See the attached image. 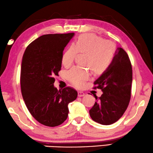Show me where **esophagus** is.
I'll return each mask as SVG.
<instances>
[{"label":"esophagus","mask_w":153,"mask_h":153,"mask_svg":"<svg viewBox=\"0 0 153 153\" xmlns=\"http://www.w3.org/2000/svg\"><path fill=\"white\" fill-rule=\"evenodd\" d=\"M85 96V93L82 91H78V96L79 97H82V96Z\"/></svg>","instance_id":"esophagus-1"}]
</instances>
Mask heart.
I'll use <instances>...</instances> for the list:
<instances>
[{
	"instance_id": "b5f03b06",
	"label": "heart",
	"mask_w": 153,
	"mask_h": 153,
	"mask_svg": "<svg viewBox=\"0 0 153 153\" xmlns=\"http://www.w3.org/2000/svg\"><path fill=\"white\" fill-rule=\"evenodd\" d=\"M77 53H86V65L90 66L94 73L100 74L112 63L116 46L113 42L94 34H82L64 53L62 57L63 65L66 67L71 65ZM67 77L73 85L80 87L89 79V72L87 68L74 66L67 72Z\"/></svg>"
}]
</instances>
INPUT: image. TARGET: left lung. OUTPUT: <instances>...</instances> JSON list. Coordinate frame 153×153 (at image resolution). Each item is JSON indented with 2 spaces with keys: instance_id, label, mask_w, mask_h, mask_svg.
<instances>
[{
  "instance_id": "8db88e82",
  "label": "left lung",
  "mask_w": 153,
  "mask_h": 153,
  "mask_svg": "<svg viewBox=\"0 0 153 153\" xmlns=\"http://www.w3.org/2000/svg\"><path fill=\"white\" fill-rule=\"evenodd\" d=\"M132 68L127 53L118 48L110 66L94 82L102 94L96 96V102L89 110L94 121L102 125H111L122 117L131 97Z\"/></svg>"
}]
</instances>
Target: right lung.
Returning <instances> with one entry per match:
<instances>
[{
  "instance_id": "1",
  "label": "right lung",
  "mask_w": 153,
  "mask_h": 153,
  "mask_svg": "<svg viewBox=\"0 0 153 153\" xmlns=\"http://www.w3.org/2000/svg\"><path fill=\"white\" fill-rule=\"evenodd\" d=\"M74 33L44 34L25 49L21 62V89L31 115L41 124L55 127L68 117V103L76 100V90L54 87L61 70L63 51Z\"/></svg>"
}]
</instances>
